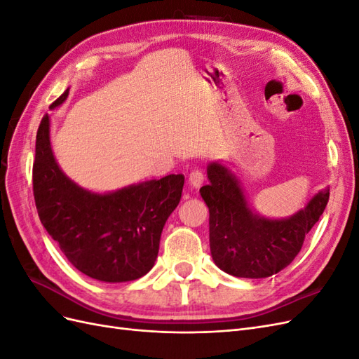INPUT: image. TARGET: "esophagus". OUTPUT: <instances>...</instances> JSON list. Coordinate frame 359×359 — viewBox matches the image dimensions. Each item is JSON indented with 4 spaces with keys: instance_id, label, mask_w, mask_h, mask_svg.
I'll return each mask as SVG.
<instances>
[{
    "instance_id": "obj_1",
    "label": "esophagus",
    "mask_w": 359,
    "mask_h": 359,
    "mask_svg": "<svg viewBox=\"0 0 359 359\" xmlns=\"http://www.w3.org/2000/svg\"><path fill=\"white\" fill-rule=\"evenodd\" d=\"M189 184L191 189H199L203 184V173L201 170H193L189 175Z\"/></svg>"
}]
</instances>
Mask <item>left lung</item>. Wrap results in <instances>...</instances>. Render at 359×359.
Masks as SVG:
<instances>
[{
  "mask_svg": "<svg viewBox=\"0 0 359 359\" xmlns=\"http://www.w3.org/2000/svg\"><path fill=\"white\" fill-rule=\"evenodd\" d=\"M206 177L210 184L199 193L210 210L212 260L224 273L241 278H265L286 268L330 199L327 186L295 214L273 219L253 208L241 181L222 161L208 163Z\"/></svg>",
  "mask_w": 359,
  "mask_h": 359,
  "instance_id": "obj_1",
  "label": "left lung"
}]
</instances>
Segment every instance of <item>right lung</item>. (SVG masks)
Segmentation results:
<instances>
[{"label": "right lung", "mask_w": 359, "mask_h": 359, "mask_svg": "<svg viewBox=\"0 0 359 359\" xmlns=\"http://www.w3.org/2000/svg\"><path fill=\"white\" fill-rule=\"evenodd\" d=\"M67 97L69 88L50 109ZM182 186V175H168L114 191L83 189L60 168L50 116L41 119L32 166L37 212L69 262L85 276L104 283L144 277L154 266L163 227L180 203Z\"/></svg>", "instance_id": "obj_1"}]
</instances>
